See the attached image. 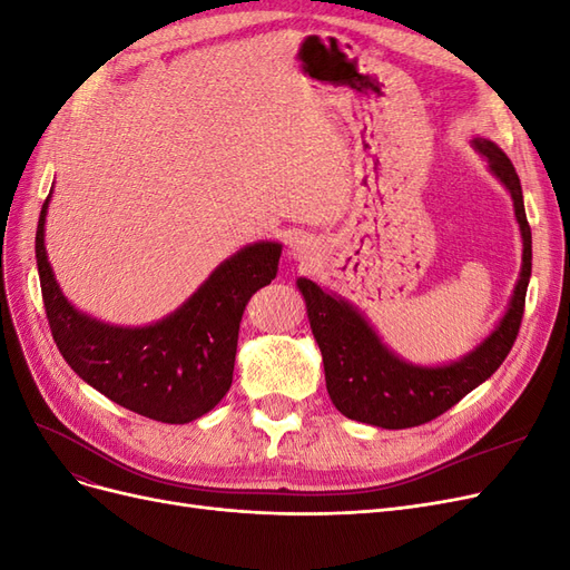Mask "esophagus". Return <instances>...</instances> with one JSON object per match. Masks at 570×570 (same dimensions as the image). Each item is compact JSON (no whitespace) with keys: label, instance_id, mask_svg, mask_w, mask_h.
<instances>
[{"label":"esophagus","instance_id":"1","mask_svg":"<svg viewBox=\"0 0 570 570\" xmlns=\"http://www.w3.org/2000/svg\"><path fill=\"white\" fill-rule=\"evenodd\" d=\"M292 247V256L295 258H302V262H306V258L314 256V249L308 243H304V239H295V243L289 245Z\"/></svg>","mask_w":570,"mask_h":570}]
</instances>
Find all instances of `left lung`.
<instances>
[{
  "label": "left lung",
  "instance_id": "left-lung-1",
  "mask_svg": "<svg viewBox=\"0 0 570 570\" xmlns=\"http://www.w3.org/2000/svg\"><path fill=\"white\" fill-rule=\"evenodd\" d=\"M473 147L488 159L492 174L511 193L523 237V266L504 318L461 361L446 366H413L392 354L356 308L316 283L299 278L308 323L318 342L325 387L335 409L352 421L387 430L423 425L450 411L465 394L502 366L523 321L525 292L532 271V235L525 218L519 174L494 142L475 137Z\"/></svg>",
  "mask_w": 570,
  "mask_h": 570
}]
</instances>
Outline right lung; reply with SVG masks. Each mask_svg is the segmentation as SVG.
Instances as JSON below:
<instances>
[{
  "label": "right lung",
  "mask_w": 570,
  "mask_h": 570,
  "mask_svg": "<svg viewBox=\"0 0 570 570\" xmlns=\"http://www.w3.org/2000/svg\"><path fill=\"white\" fill-rule=\"evenodd\" d=\"M42 204L36 258L45 312L66 364L111 402L161 423L209 413L233 383L245 306L268 285L281 262L278 243H256L226 258L174 314L145 327H118L80 314L63 297L45 249Z\"/></svg>",
  "instance_id": "right-lung-1"
}]
</instances>
